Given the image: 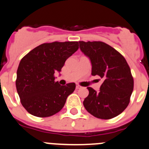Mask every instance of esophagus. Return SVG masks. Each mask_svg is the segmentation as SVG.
I'll return each instance as SVG.
<instances>
[{
  "mask_svg": "<svg viewBox=\"0 0 149 149\" xmlns=\"http://www.w3.org/2000/svg\"><path fill=\"white\" fill-rule=\"evenodd\" d=\"M81 88V86H79V85L76 86V89H79V88Z\"/></svg>",
  "mask_w": 149,
  "mask_h": 149,
  "instance_id": "obj_1",
  "label": "esophagus"
}]
</instances>
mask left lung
Segmentation results:
<instances>
[{
	"mask_svg": "<svg viewBox=\"0 0 149 149\" xmlns=\"http://www.w3.org/2000/svg\"><path fill=\"white\" fill-rule=\"evenodd\" d=\"M80 49L91 60V75L103 79L100 91L87 87L89 94L84 101L93 116L109 120L122 113L130 103L133 77L124 57L115 48L100 41H79Z\"/></svg>",
	"mask_w": 149,
	"mask_h": 149,
	"instance_id": "1",
	"label": "left lung"
}]
</instances>
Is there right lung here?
<instances>
[{
	"label": "right lung",
	"mask_w": 149,
	"mask_h": 149,
	"mask_svg": "<svg viewBox=\"0 0 149 149\" xmlns=\"http://www.w3.org/2000/svg\"><path fill=\"white\" fill-rule=\"evenodd\" d=\"M79 49V42L43 43L23 57L17 69L16 86L22 106L34 116L50 117L62 109L76 84L61 86L55 72Z\"/></svg>",
	"instance_id": "add662e5"
}]
</instances>
